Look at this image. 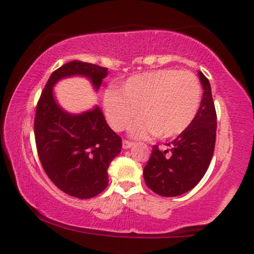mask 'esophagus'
I'll list each match as a JSON object with an SVG mask.
<instances>
[{
  "instance_id": "obj_1",
  "label": "esophagus",
  "mask_w": 254,
  "mask_h": 254,
  "mask_svg": "<svg viewBox=\"0 0 254 254\" xmlns=\"http://www.w3.org/2000/svg\"><path fill=\"white\" fill-rule=\"evenodd\" d=\"M132 142L130 141H127V139H123V148L124 149H129V148L132 147Z\"/></svg>"
}]
</instances>
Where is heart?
I'll use <instances>...</instances> for the list:
<instances>
[{
	"label": "heart",
	"mask_w": 254,
	"mask_h": 254,
	"mask_svg": "<svg viewBox=\"0 0 254 254\" xmlns=\"http://www.w3.org/2000/svg\"><path fill=\"white\" fill-rule=\"evenodd\" d=\"M202 103V87L193 72L159 69L127 78L121 92L107 89L103 106L115 130H124L136 138L156 135L173 138L185 132L196 119Z\"/></svg>",
	"instance_id": "obj_1"
}]
</instances>
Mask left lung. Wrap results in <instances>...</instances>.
I'll return each instance as SVG.
<instances>
[{
	"label": "left lung",
	"instance_id": "obj_1",
	"mask_svg": "<svg viewBox=\"0 0 254 254\" xmlns=\"http://www.w3.org/2000/svg\"><path fill=\"white\" fill-rule=\"evenodd\" d=\"M204 89L196 119L166 149L154 145L143 170L145 185L164 197H176L192 190L204 177L216 141V111L209 80L198 71Z\"/></svg>",
	"mask_w": 254,
	"mask_h": 254
}]
</instances>
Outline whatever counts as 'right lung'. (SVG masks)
Listing matches in <instances>:
<instances>
[{"instance_id": "1", "label": "right lung", "mask_w": 254, "mask_h": 254, "mask_svg": "<svg viewBox=\"0 0 254 254\" xmlns=\"http://www.w3.org/2000/svg\"><path fill=\"white\" fill-rule=\"evenodd\" d=\"M107 68L71 61L51 74L37 105L34 136L40 162L51 182L72 197L87 199L109 184L107 168L121 153L122 138L107 125L94 106L82 113H69L57 103L54 87L66 77L88 78L100 88Z\"/></svg>"}]
</instances>
